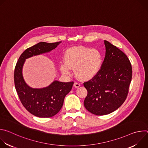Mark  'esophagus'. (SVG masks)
<instances>
[{
  "label": "esophagus",
  "mask_w": 148,
  "mask_h": 148,
  "mask_svg": "<svg viewBox=\"0 0 148 148\" xmlns=\"http://www.w3.org/2000/svg\"><path fill=\"white\" fill-rule=\"evenodd\" d=\"M74 86L75 88H78V87H80V84L78 83V82H74Z\"/></svg>",
  "instance_id": "esophagus-1"
}]
</instances>
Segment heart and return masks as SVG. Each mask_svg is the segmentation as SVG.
Masks as SVG:
<instances>
[{"label":"heart","mask_w":148,"mask_h":148,"mask_svg":"<svg viewBox=\"0 0 148 148\" xmlns=\"http://www.w3.org/2000/svg\"><path fill=\"white\" fill-rule=\"evenodd\" d=\"M64 58L66 62L60 64L61 71L69 74L71 68L75 69V75L84 81L90 80L97 76L103 63L102 54L99 50L86 47L69 49L66 51Z\"/></svg>","instance_id":"1"}]
</instances>
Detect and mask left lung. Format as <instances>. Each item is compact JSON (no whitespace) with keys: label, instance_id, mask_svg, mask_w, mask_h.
Returning <instances> with one entry per match:
<instances>
[{"label":"left lung","instance_id":"left-lung-1","mask_svg":"<svg viewBox=\"0 0 148 148\" xmlns=\"http://www.w3.org/2000/svg\"><path fill=\"white\" fill-rule=\"evenodd\" d=\"M105 56L100 72L84 83L88 94L84 107L97 115L109 114L119 108L128 95L132 66L126 55L104 40Z\"/></svg>","mask_w":148,"mask_h":148}]
</instances>
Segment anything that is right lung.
<instances>
[{"label":"right lung","mask_w":148,"mask_h":148,"mask_svg":"<svg viewBox=\"0 0 148 148\" xmlns=\"http://www.w3.org/2000/svg\"><path fill=\"white\" fill-rule=\"evenodd\" d=\"M61 41L49 43L40 42L27 49L20 56L14 73V86L20 100L32 114L40 118H50L57 114L62 107L65 97L71 91L74 82H63L55 80L47 87L34 88L25 82L22 70L26 59L49 53Z\"/></svg>","instance_id":"1"}]
</instances>
